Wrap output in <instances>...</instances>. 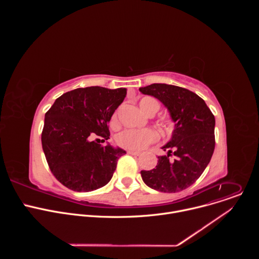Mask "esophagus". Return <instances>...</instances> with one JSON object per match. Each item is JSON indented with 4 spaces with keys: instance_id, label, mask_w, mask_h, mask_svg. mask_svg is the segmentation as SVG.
I'll return each mask as SVG.
<instances>
[{
    "instance_id": "obj_1",
    "label": "esophagus",
    "mask_w": 259,
    "mask_h": 259,
    "mask_svg": "<svg viewBox=\"0 0 259 259\" xmlns=\"http://www.w3.org/2000/svg\"><path fill=\"white\" fill-rule=\"evenodd\" d=\"M127 154L132 155V156H139V155H140V153H139V152H134V151H128V152H127Z\"/></svg>"
}]
</instances>
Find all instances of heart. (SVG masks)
<instances>
[{"mask_svg": "<svg viewBox=\"0 0 259 259\" xmlns=\"http://www.w3.org/2000/svg\"><path fill=\"white\" fill-rule=\"evenodd\" d=\"M139 107L141 108L143 113L152 116V115H155L160 109V102L154 97L145 96L139 100ZM159 121L167 131L171 129L172 122L170 117L162 116ZM110 125L113 127H116L118 125L117 113H115L112 116V119H110ZM158 138H159V134L157 133V131L151 128L141 129V130L126 129L117 135L116 141L120 146L124 147V149L131 150V151H141L149 144L156 142Z\"/></svg>", "mask_w": 259, "mask_h": 259, "instance_id": "b5f03b06", "label": "heart"}]
</instances>
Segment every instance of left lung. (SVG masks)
Wrapping results in <instances>:
<instances>
[{
    "label": "left lung",
    "mask_w": 259,
    "mask_h": 259,
    "mask_svg": "<svg viewBox=\"0 0 259 259\" xmlns=\"http://www.w3.org/2000/svg\"><path fill=\"white\" fill-rule=\"evenodd\" d=\"M158 98L175 123L171 140L162 149L156 168L141 171L146 186L163 193L188 189L202 175L215 147V118L205 101L196 93L178 86L152 84L139 88Z\"/></svg>",
    "instance_id": "left-lung-1"
}]
</instances>
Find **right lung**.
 <instances>
[{"mask_svg":"<svg viewBox=\"0 0 259 259\" xmlns=\"http://www.w3.org/2000/svg\"><path fill=\"white\" fill-rule=\"evenodd\" d=\"M126 88H78L62 94L45 114L42 146L55 178L75 192H91L112 179L122 149L92 140L109 138L108 122Z\"/></svg>","mask_w":259,"mask_h":259,"instance_id":"obj_1","label":"right lung"}]
</instances>
